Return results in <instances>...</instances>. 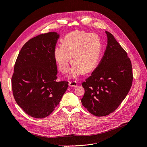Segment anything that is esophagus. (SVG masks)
<instances>
[{
	"instance_id": "esophagus-1",
	"label": "esophagus",
	"mask_w": 147,
	"mask_h": 147,
	"mask_svg": "<svg viewBox=\"0 0 147 147\" xmlns=\"http://www.w3.org/2000/svg\"><path fill=\"white\" fill-rule=\"evenodd\" d=\"M69 85L70 86H74V87H76V86H78V83L76 81H69Z\"/></svg>"
}]
</instances>
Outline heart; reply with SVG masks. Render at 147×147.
I'll return each instance as SVG.
<instances>
[{"mask_svg":"<svg viewBox=\"0 0 147 147\" xmlns=\"http://www.w3.org/2000/svg\"><path fill=\"white\" fill-rule=\"evenodd\" d=\"M102 43L94 34L74 31L65 36L61 47L54 50V58L61 71L67 73L69 67L70 58L73 65L71 76L76 78L83 73H88L97 66L100 58Z\"/></svg>","mask_w":147,"mask_h":147,"instance_id":"1","label":"heart"}]
</instances>
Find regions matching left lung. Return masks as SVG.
<instances>
[{"label":"left lung","instance_id":"1","mask_svg":"<svg viewBox=\"0 0 147 147\" xmlns=\"http://www.w3.org/2000/svg\"><path fill=\"white\" fill-rule=\"evenodd\" d=\"M108 44L100 62L82 84L85 94L82 105L96 116L115 111L131 87L132 65L127 52L110 32L105 31Z\"/></svg>","mask_w":147,"mask_h":147}]
</instances>
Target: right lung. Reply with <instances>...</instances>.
Segmentation results:
<instances>
[{"label":"right lung","mask_w":147,"mask_h":147,"mask_svg":"<svg viewBox=\"0 0 147 147\" xmlns=\"http://www.w3.org/2000/svg\"><path fill=\"white\" fill-rule=\"evenodd\" d=\"M56 32L38 35L25 43L16 59L11 78L14 98L27 115L42 119L59 105L68 82H57L54 50Z\"/></svg>","instance_id":"obj_1"}]
</instances>
